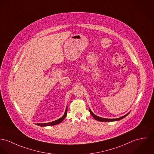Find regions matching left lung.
<instances>
[{"label":"left lung","instance_id":"8db88e82","mask_svg":"<svg viewBox=\"0 0 154 154\" xmlns=\"http://www.w3.org/2000/svg\"><path fill=\"white\" fill-rule=\"evenodd\" d=\"M89 111H90V113H91V116H92L96 120H98V121H100V122H113V121L119 120H121L122 119L124 118L125 117H126V116L127 115H128L129 113H127L126 115H125V116H122V117H120L119 118H117V119H105V118H100V117H99V116L95 115L91 111V110H90V109H89Z\"/></svg>","mask_w":154,"mask_h":154}]
</instances>
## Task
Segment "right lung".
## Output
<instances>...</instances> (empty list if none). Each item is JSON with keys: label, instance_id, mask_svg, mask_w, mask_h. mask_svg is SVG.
<instances>
[{"label": "right lung", "instance_id": "obj_1", "mask_svg": "<svg viewBox=\"0 0 154 154\" xmlns=\"http://www.w3.org/2000/svg\"><path fill=\"white\" fill-rule=\"evenodd\" d=\"M67 107L66 109V111H65V113H64V115L61 118H60L58 120H56L55 121L51 122H49V123H36V125H38V126H53V125L59 124L66 118V117L67 116Z\"/></svg>", "mask_w": 154, "mask_h": 154}]
</instances>
